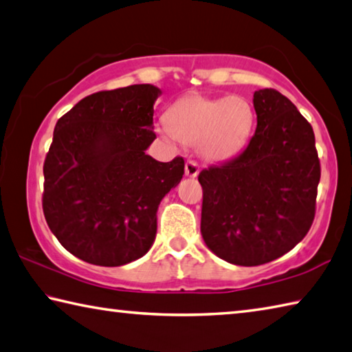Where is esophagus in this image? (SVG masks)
<instances>
[{"instance_id":"obj_1","label":"esophagus","mask_w":352,"mask_h":352,"mask_svg":"<svg viewBox=\"0 0 352 352\" xmlns=\"http://www.w3.org/2000/svg\"><path fill=\"white\" fill-rule=\"evenodd\" d=\"M184 172H186V175L190 178H195L198 175V172H200V168H198V164L192 160H189L186 162V166H184Z\"/></svg>"}]
</instances>
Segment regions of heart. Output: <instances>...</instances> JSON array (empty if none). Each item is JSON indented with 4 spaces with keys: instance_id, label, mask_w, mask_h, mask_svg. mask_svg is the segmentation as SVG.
Masks as SVG:
<instances>
[{
    "instance_id": "1",
    "label": "heart",
    "mask_w": 352,
    "mask_h": 352,
    "mask_svg": "<svg viewBox=\"0 0 352 352\" xmlns=\"http://www.w3.org/2000/svg\"><path fill=\"white\" fill-rule=\"evenodd\" d=\"M254 123V107L246 98L192 94L169 107L160 133L172 143L198 144L204 160L221 163L240 154L251 138Z\"/></svg>"
}]
</instances>
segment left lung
<instances>
[{"instance_id": "left-lung-1", "label": "left lung", "mask_w": 352, "mask_h": 352, "mask_svg": "<svg viewBox=\"0 0 352 352\" xmlns=\"http://www.w3.org/2000/svg\"><path fill=\"white\" fill-rule=\"evenodd\" d=\"M252 101L257 129L248 148L198 175L203 240L239 266L267 263L303 240L320 182L314 131L297 107L274 89Z\"/></svg>"}]
</instances>
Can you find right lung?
Listing matches in <instances>:
<instances>
[{
	"instance_id": "obj_1",
	"label": "right lung",
	"mask_w": 352,
	"mask_h": 352,
	"mask_svg": "<svg viewBox=\"0 0 352 352\" xmlns=\"http://www.w3.org/2000/svg\"><path fill=\"white\" fill-rule=\"evenodd\" d=\"M162 91L133 85L89 95L56 121L44 162L43 210L63 248L82 261L121 266L154 245L160 201L184 160L146 154Z\"/></svg>"
}]
</instances>
